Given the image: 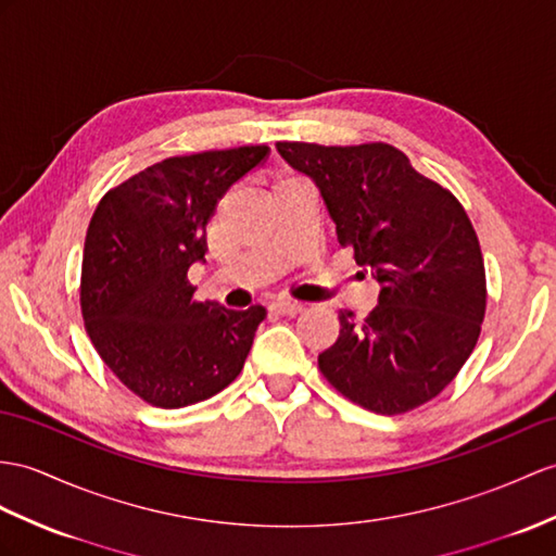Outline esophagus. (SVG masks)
<instances>
[{"label":"esophagus","instance_id":"34e87169","mask_svg":"<svg viewBox=\"0 0 556 556\" xmlns=\"http://www.w3.org/2000/svg\"><path fill=\"white\" fill-rule=\"evenodd\" d=\"M268 308H270V314H276V316H296L302 311V304L290 302V300H278Z\"/></svg>","mask_w":556,"mask_h":556}]
</instances>
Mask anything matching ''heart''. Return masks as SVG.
Here are the masks:
<instances>
[{
  "mask_svg": "<svg viewBox=\"0 0 556 556\" xmlns=\"http://www.w3.org/2000/svg\"><path fill=\"white\" fill-rule=\"evenodd\" d=\"M292 181H300V179H296V176H280V179L274 184V188H280V186L292 184Z\"/></svg>",
  "mask_w": 556,
  "mask_h": 556,
  "instance_id": "1",
  "label": "heart"
}]
</instances>
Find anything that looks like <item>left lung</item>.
I'll return each mask as SVG.
<instances>
[{"label": "left lung", "mask_w": 556, "mask_h": 556, "mask_svg": "<svg viewBox=\"0 0 556 556\" xmlns=\"http://www.w3.org/2000/svg\"><path fill=\"white\" fill-rule=\"evenodd\" d=\"M278 153L316 181L340 245L382 288L363 320L340 311V337L318 356L323 377L377 415L437 399L485 316L483 256L465 207L382 141H278Z\"/></svg>", "instance_id": "8db88e82"}]
</instances>
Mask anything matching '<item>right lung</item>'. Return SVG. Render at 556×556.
<instances>
[{
    "instance_id": "right-lung-1",
    "label": "right lung",
    "mask_w": 556,
    "mask_h": 556,
    "mask_svg": "<svg viewBox=\"0 0 556 556\" xmlns=\"http://www.w3.org/2000/svg\"><path fill=\"white\" fill-rule=\"evenodd\" d=\"M268 155L240 146L167 157L108 191L91 216L79 304L101 361L155 408H184L231 384L264 306L195 302L188 268L205 260L222 195Z\"/></svg>"
}]
</instances>
